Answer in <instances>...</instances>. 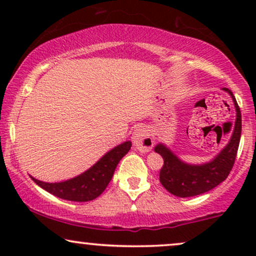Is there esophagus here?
Returning a JSON list of instances; mask_svg holds the SVG:
<instances>
[{
    "mask_svg": "<svg viewBox=\"0 0 256 256\" xmlns=\"http://www.w3.org/2000/svg\"><path fill=\"white\" fill-rule=\"evenodd\" d=\"M132 143L140 152H149L154 146L150 132L144 126H140L132 134Z\"/></svg>",
    "mask_w": 256,
    "mask_h": 256,
    "instance_id": "obj_1",
    "label": "esophagus"
}]
</instances>
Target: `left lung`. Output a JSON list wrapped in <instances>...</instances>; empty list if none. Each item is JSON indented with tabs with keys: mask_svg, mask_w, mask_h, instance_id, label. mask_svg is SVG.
I'll return each mask as SVG.
<instances>
[{
	"mask_svg": "<svg viewBox=\"0 0 256 256\" xmlns=\"http://www.w3.org/2000/svg\"><path fill=\"white\" fill-rule=\"evenodd\" d=\"M222 90L232 98L236 108V122L230 140L213 160L202 165H192L182 161L162 143H158L154 148L164 158V165L160 170V183L172 195L192 198L210 192L228 178L234 167L242 131V116L231 90L228 88H222Z\"/></svg>",
	"mask_w": 256,
	"mask_h": 256,
	"instance_id": "1",
	"label": "left lung"
}]
</instances>
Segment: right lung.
Instances as JSON below:
<instances>
[{
  "label": "right lung",
  "mask_w": 256,
  "mask_h": 256,
  "mask_svg": "<svg viewBox=\"0 0 256 256\" xmlns=\"http://www.w3.org/2000/svg\"><path fill=\"white\" fill-rule=\"evenodd\" d=\"M131 142L122 143L102 156L94 166L77 177L58 183H46L38 180L32 176V180L40 185L46 192L67 201L86 202L98 198L107 185L110 184L119 161L128 154L131 148Z\"/></svg>",
  "instance_id": "1"
}]
</instances>
